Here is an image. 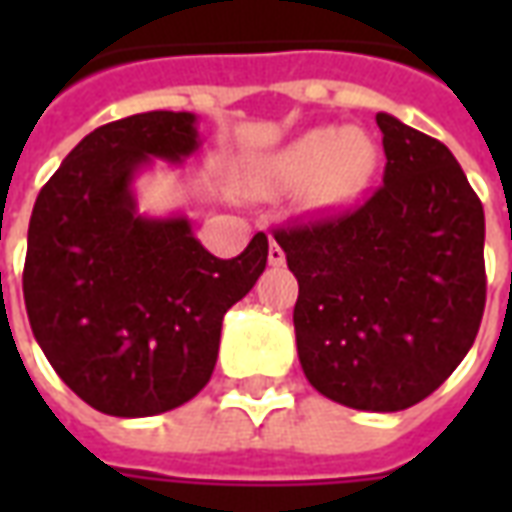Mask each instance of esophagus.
<instances>
[{"label": "esophagus", "mask_w": 512, "mask_h": 512, "mask_svg": "<svg viewBox=\"0 0 512 512\" xmlns=\"http://www.w3.org/2000/svg\"><path fill=\"white\" fill-rule=\"evenodd\" d=\"M268 263L271 266H282L285 263V252H282V246L277 241H271V246H268Z\"/></svg>", "instance_id": "34e87169"}]
</instances>
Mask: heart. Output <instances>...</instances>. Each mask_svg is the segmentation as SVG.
<instances>
[{
  "label": "heart",
  "instance_id": "heart-1",
  "mask_svg": "<svg viewBox=\"0 0 512 512\" xmlns=\"http://www.w3.org/2000/svg\"><path fill=\"white\" fill-rule=\"evenodd\" d=\"M378 145L362 128L318 126L252 158L241 183L255 197L301 189L304 211L329 213L356 202L376 178Z\"/></svg>",
  "mask_w": 512,
  "mask_h": 512
}]
</instances>
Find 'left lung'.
Listing matches in <instances>:
<instances>
[{"label":"left lung","instance_id":"left-lung-1","mask_svg":"<svg viewBox=\"0 0 512 512\" xmlns=\"http://www.w3.org/2000/svg\"><path fill=\"white\" fill-rule=\"evenodd\" d=\"M384 186L337 219L277 230L299 279L304 376L359 411H403L469 354L485 307V213L450 147L378 112Z\"/></svg>","mask_w":512,"mask_h":512}]
</instances>
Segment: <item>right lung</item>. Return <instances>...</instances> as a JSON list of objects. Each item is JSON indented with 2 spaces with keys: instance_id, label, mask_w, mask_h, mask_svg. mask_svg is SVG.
Returning <instances> with one entry per match:
<instances>
[{
  "instance_id": "right-lung-1",
  "label": "right lung",
  "mask_w": 512,
  "mask_h": 512,
  "mask_svg": "<svg viewBox=\"0 0 512 512\" xmlns=\"http://www.w3.org/2000/svg\"><path fill=\"white\" fill-rule=\"evenodd\" d=\"M197 115L145 112L95 128L40 189L24 304L57 376L112 417H153L211 381L224 312L268 260L257 233L233 260L197 241L186 213L139 211L136 178L200 150Z\"/></svg>"
}]
</instances>
